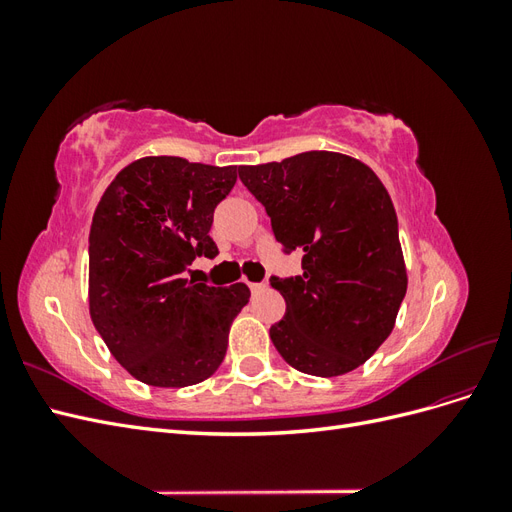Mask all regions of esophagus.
<instances>
[{
  "instance_id": "34e87169",
  "label": "esophagus",
  "mask_w": 512,
  "mask_h": 512,
  "mask_svg": "<svg viewBox=\"0 0 512 512\" xmlns=\"http://www.w3.org/2000/svg\"><path fill=\"white\" fill-rule=\"evenodd\" d=\"M247 286H250V290H252V292H260L262 288H265V282H250Z\"/></svg>"
}]
</instances>
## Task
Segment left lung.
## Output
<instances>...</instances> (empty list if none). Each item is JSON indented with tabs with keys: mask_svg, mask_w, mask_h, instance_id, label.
<instances>
[{
	"mask_svg": "<svg viewBox=\"0 0 512 512\" xmlns=\"http://www.w3.org/2000/svg\"><path fill=\"white\" fill-rule=\"evenodd\" d=\"M239 179L271 218L303 273L271 277L286 314L269 335L303 374L333 378L363 365L395 327L408 275L397 213L374 170L344 153L305 151L239 166Z\"/></svg>",
	"mask_w": 512,
	"mask_h": 512,
	"instance_id": "left-lung-1",
	"label": "left lung"
}]
</instances>
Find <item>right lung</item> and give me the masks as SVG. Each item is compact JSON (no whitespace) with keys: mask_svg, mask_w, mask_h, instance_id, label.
Masks as SVG:
<instances>
[{"mask_svg":"<svg viewBox=\"0 0 512 512\" xmlns=\"http://www.w3.org/2000/svg\"><path fill=\"white\" fill-rule=\"evenodd\" d=\"M237 166L141 158L108 185L89 230V314L111 354L151 386H190L220 367L250 288L196 284L194 258L218 256L213 211Z\"/></svg>","mask_w":512,"mask_h":512,"instance_id":"add662e5","label":"right lung"}]
</instances>
